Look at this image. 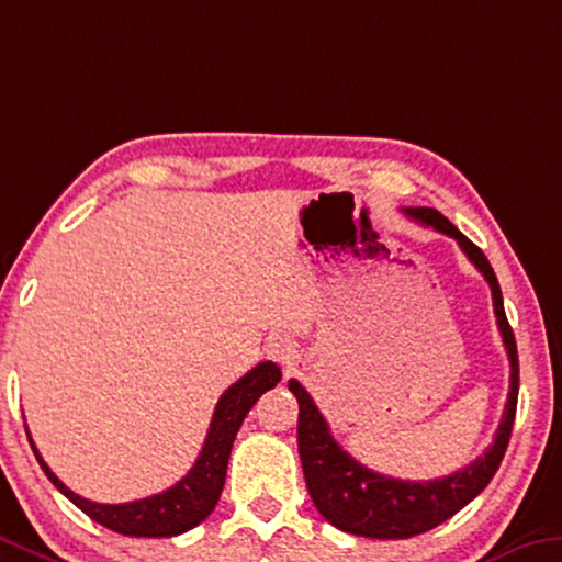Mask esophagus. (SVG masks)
I'll return each mask as SVG.
<instances>
[{
  "mask_svg": "<svg viewBox=\"0 0 562 562\" xmlns=\"http://www.w3.org/2000/svg\"><path fill=\"white\" fill-rule=\"evenodd\" d=\"M267 358L282 364L284 370H290L300 358L297 342L290 340L288 335H274V337H270V342H267Z\"/></svg>",
  "mask_w": 562,
  "mask_h": 562,
  "instance_id": "obj_1",
  "label": "esophagus"
}]
</instances>
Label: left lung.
Masks as SVG:
<instances>
[{
	"instance_id": "obj_1",
	"label": "left lung",
	"mask_w": 562,
	"mask_h": 562,
	"mask_svg": "<svg viewBox=\"0 0 562 562\" xmlns=\"http://www.w3.org/2000/svg\"><path fill=\"white\" fill-rule=\"evenodd\" d=\"M407 217L420 222L425 227L438 229V233L456 239L468 260L473 262L493 292V307L501 327L503 345L510 358V393H507L503 420L497 425L495 440L477 460L468 468L456 470L452 475L438 480H397L380 475L375 470L360 465L358 460L337 445L329 432L323 413H319L315 400L310 397L297 380H290V393L297 397L300 417H297V448L302 460V473L313 497L315 507L327 522L352 536L378 538V540H403L420 536L440 522L452 518L470 501L483 493L490 480L501 468L503 456L510 442L515 407H518V347H515L513 327L505 317L503 292L497 278L490 267L483 249L470 243V239L442 217L432 207H405Z\"/></svg>"
}]
</instances>
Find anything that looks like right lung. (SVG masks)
Instances as JSON below:
<instances>
[{"label":"right lung","mask_w":562,"mask_h":562,"mask_svg":"<svg viewBox=\"0 0 562 562\" xmlns=\"http://www.w3.org/2000/svg\"><path fill=\"white\" fill-rule=\"evenodd\" d=\"M280 378L282 372L278 364L260 362L257 368L249 370L245 378H239L233 387L225 390V395L220 397V403L215 407V415H212L200 458L194 460L190 473H187L180 483L167 487L165 493L142 497V501L135 503L104 505L85 501L82 495L72 493V490L52 473L37 448H34L32 438L30 445L34 456L40 460L44 475L52 480V485H55L61 495L69 497V501H72L79 510L87 513L94 522L120 532V536L172 538L180 536V532L192 530L194 525H200L212 510H215L222 487H225L229 450H233L239 425H243L247 413L252 409L257 400H260V395L278 385Z\"/></svg>","instance_id":"obj_1"}]
</instances>
